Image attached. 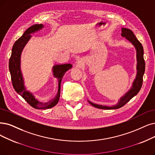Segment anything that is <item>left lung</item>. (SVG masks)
<instances>
[{"mask_svg":"<svg viewBox=\"0 0 155 155\" xmlns=\"http://www.w3.org/2000/svg\"><path fill=\"white\" fill-rule=\"evenodd\" d=\"M121 35L123 37H125L127 39H128L130 42H132L134 46L135 47L136 50H137V76L134 81L132 88L130 89L128 92H127L126 95L123 97L120 101H119L118 104L116 106L112 107H107L101 106V105H97L94 103H91L90 102V104L95 107L101 109H118L129 102L131 99L137 95L139 91H140L142 81H143V75L145 71V61L144 59V49L141 43L138 41V39L136 38L134 35V32L131 30L126 28H122V33Z\"/></svg>","mask_w":155,"mask_h":155,"instance_id":"1","label":"left lung"}]
</instances>
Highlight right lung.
Here are the masks:
<instances>
[{
  "label": "right lung",
  "instance_id": "add662e5",
  "mask_svg": "<svg viewBox=\"0 0 155 155\" xmlns=\"http://www.w3.org/2000/svg\"><path fill=\"white\" fill-rule=\"evenodd\" d=\"M43 27L42 24H35L29 27L23 35L18 39L14 44L12 48V53L9 61V69L11 74L12 84L13 88L18 94L20 95L25 101L32 106L37 109H47L51 108L58 103L60 99V83L61 78L64 76L65 72L69 69H71V64H63L57 65L53 67V70L54 76L58 78V93L56 98L51 101L43 103L38 101L35 97L26 90L23 85V81L20 71V54L22 49L26 43L28 42L30 38V34L34 32L35 31L41 29Z\"/></svg>",
  "mask_w": 155,
  "mask_h": 155
}]
</instances>
